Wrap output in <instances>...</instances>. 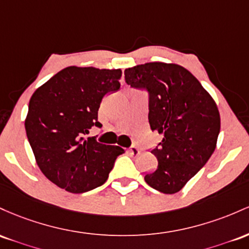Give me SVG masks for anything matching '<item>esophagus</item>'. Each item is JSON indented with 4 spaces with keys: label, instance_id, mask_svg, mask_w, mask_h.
<instances>
[{
    "label": "esophagus",
    "instance_id": "obj_1",
    "mask_svg": "<svg viewBox=\"0 0 249 249\" xmlns=\"http://www.w3.org/2000/svg\"><path fill=\"white\" fill-rule=\"evenodd\" d=\"M129 153L132 155H138L139 153H140V149L136 146H132L129 148Z\"/></svg>",
    "mask_w": 249,
    "mask_h": 249
}]
</instances>
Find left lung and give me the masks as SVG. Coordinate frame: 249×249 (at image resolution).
Listing matches in <instances>:
<instances>
[{"instance_id": "left-lung-1", "label": "left lung", "mask_w": 249, "mask_h": 249, "mask_svg": "<svg viewBox=\"0 0 249 249\" xmlns=\"http://www.w3.org/2000/svg\"><path fill=\"white\" fill-rule=\"evenodd\" d=\"M124 79L130 87L148 91L150 128L163 136L152 150L158 167L144 181L163 194L180 192L216 147V103L191 71L175 63L139 64L125 69Z\"/></svg>"}]
</instances>
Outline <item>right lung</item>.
<instances>
[{"label":"right lung","instance_id":"obj_1","mask_svg":"<svg viewBox=\"0 0 249 249\" xmlns=\"http://www.w3.org/2000/svg\"><path fill=\"white\" fill-rule=\"evenodd\" d=\"M121 69L71 66L30 97L27 138L44 177L69 193H85L107 181L124 149L85 139L97 121L103 96L120 88Z\"/></svg>","mask_w":249,"mask_h":249}]
</instances>
